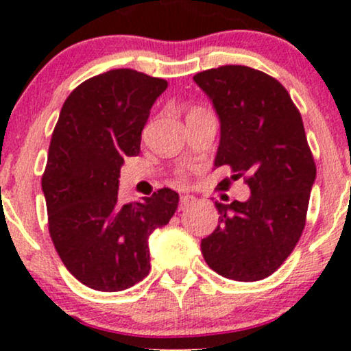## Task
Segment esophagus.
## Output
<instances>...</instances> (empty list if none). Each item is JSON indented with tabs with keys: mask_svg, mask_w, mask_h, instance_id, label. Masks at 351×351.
<instances>
[{
	"mask_svg": "<svg viewBox=\"0 0 351 351\" xmlns=\"http://www.w3.org/2000/svg\"><path fill=\"white\" fill-rule=\"evenodd\" d=\"M196 201V198L195 196H191V195H181V198H180V209H184V208H188L189 204H193Z\"/></svg>",
	"mask_w": 351,
	"mask_h": 351,
	"instance_id": "34e87169",
	"label": "esophagus"
}]
</instances>
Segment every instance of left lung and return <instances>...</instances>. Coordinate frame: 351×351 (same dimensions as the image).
Returning a JSON list of instances; mask_svg holds the SVG:
<instances>
[{
	"instance_id": "1",
	"label": "left lung",
	"mask_w": 351,
	"mask_h": 351,
	"mask_svg": "<svg viewBox=\"0 0 351 351\" xmlns=\"http://www.w3.org/2000/svg\"><path fill=\"white\" fill-rule=\"evenodd\" d=\"M193 79L219 117L215 167L228 165L251 189L247 201H216L219 224L201 252L226 279H265L299 243L317 175L300 112L279 80L252 67L221 66Z\"/></svg>"
}]
</instances>
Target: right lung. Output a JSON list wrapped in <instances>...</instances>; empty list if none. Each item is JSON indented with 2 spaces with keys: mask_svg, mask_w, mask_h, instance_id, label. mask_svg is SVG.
Returning a JSON list of instances; mask_svg holds the SVG:
<instances>
[{
  "mask_svg": "<svg viewBox=\"0 0 351 351\" xmlns=\"http://www.w3.org/2000/svg\"><path fill=\"white\" fill-rule=\"evenodd\" d=\"M165 79L114 69L87 79L60 108L43 175L49 234L72 276L100 292L132 287L150 272L148 237L170 223L178 193L119 201L120 167L140 153L142 130Z\"/></svg>",
  "mask_w": 351,
  "mask_h": 351,
  "instance_id": "obj_1",
  "label": "right lung"
}]
</instances>
